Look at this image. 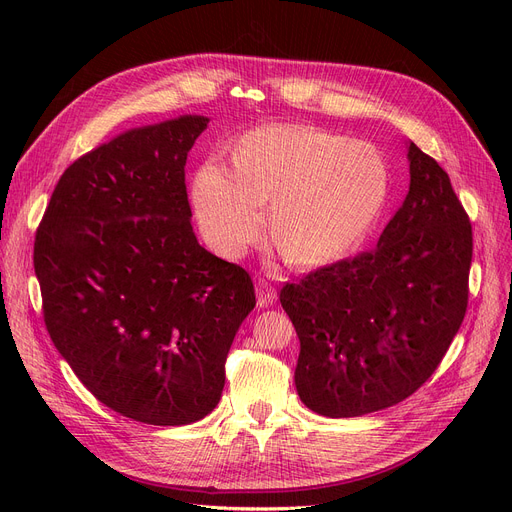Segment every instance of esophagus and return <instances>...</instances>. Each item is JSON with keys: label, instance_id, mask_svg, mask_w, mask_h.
<instances>
[{"label": "esophagus", "instance_id": "34e87169", "mask_svg": "<svg viewBox=\"0 0 512 512\" xmlns=\"http://www.w3.org/2000/svg\"><path fill=\"white\" fill-rule=\"evenodd\" d=\"M255 292H257V305L259 307H272L278 299L276 288L261 276L255 280Z\"/></svg>", "mask_w": 512, "mask_h": 512}]
</instances>
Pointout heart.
Listing matches in <instances>:
<instances>
[{"label":"heart","instance_id":"heart-1","mask_svg":"<svg viewBox=\"0 0 512 512\" xmlns=\"http://www.w3.org/2000/svg\"><path fill=\"white\" fill-rule=\"evenodd\" d=\"M380 149L311 126L272 124L230 147L228 164L203 166L191 186L195 220L222 257L245 255L261 236L294 267H321L353 251L386 203Z\"/></svg>","mask_w":512,"mask_h":512}]
</instances>
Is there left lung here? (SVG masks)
I'll return each instance as SVG.
<instances>
[{
    "label": "left lung",
    "mask_w": 512,
    "mask_h": 512,
    "mask_svg": "<svg viewBox=\"0 0 512 512\" xmlns=\"http://www.w3.org/2000/svg\"><path fill=\"white\" fill-rule=\"evenodd\" d=\"M409 195L378 247L284 284L301 340L294 384L324 417H361L419 390L469 301V215L434 157L409 143Z\"/></svg>",
    "instance_id": "1"
}]
</instances>
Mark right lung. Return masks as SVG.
<instances>
[{"mask_svg":"<svg viewBox=\"0 0 512 512\" xmlns=\"http://www.w3.org/2000/svg\"><path fill=\"white\" fill-rule=\"evenodd\" d=\"M207 122L132 128L78 157L35 236L53 344L105 407L149 425L215 409L255 307L251 276L205 251L191 226L184 166Z\"/></svg>","mask_w":512,"mask_h":512,"instance_id":"1","label":"right lung"}]
</instances>
